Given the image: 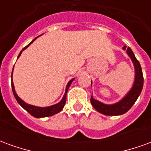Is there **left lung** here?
Masks as SVG:
<instances>
[{
	"label": "left lung",
	"instance_id": "8db88e82",
	"mask_svg": "<svg viewBox=\"0 0 151 151\" xmlns=\"http://www.w3.org/2000/svg\"><path fill=\"white\" fill-rule=\"evenodd\" d=\"M123 49L126 50L127 54L130 57L134 66L135 78H134V82H133L132 88L130 89L129 91L128 92L120 101L112 104H104L97 99H95L93 98V96H91V103L95 110L106 116H119V115H122L127 112L135 104V102L139 97L140 94L142 91L144 79H143L142 70V67H141L139 61L137 60L130 47L126 48V47L124 46Z\"/></svg>",
	"mask_w": 151,
	"mask_h": 151
}]
</instances>
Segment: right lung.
Returning <instances> with one entry per match:
<instances>
[{"mask_svg":"<svg viewBox=\"0 0 151 151\" xmlns=\"http://www.w3.org/2000/svg\"><path fill=\"white\" fill-rule=\"evenodd\" d=\"M39 37V36H38ZM38 37H36L35 39L31 41V43L28 44L27 46H26L23 48V49L22 50L20 53H19V55H18V58L19 56H21L22 52L24 51L26 48H27L29 45H31V43L34 42L35 40H36ZM13 70H14V68H13ZM74 80V78H72L69 82H68V84L66 86V88H65V95L63 96L62 99L59 102V103H57L56 104L52 105V106H48V107H37V106H34V105H31V104H27L26 102H24L21 98H19L17 95V93L14 90V82H13V72H12L11 74V86H12V91H13V93H14V95L15 99H16V100L18 101V103L19 104L21 105L22 108H24L26 111L29 112V113L31 114V116H33L35 118H42V117H47V116H53V115H55V114L58 113L60 111H61L64 108V106L65 104V102H66V95H67V92H68V90H69V86L71 85V83L73 82V81Z\"/></svg>","mask_w":151,"mask_h":151,"instance_id":"right-lung-1","label":"right lung"}]
</instances>
